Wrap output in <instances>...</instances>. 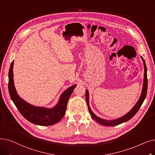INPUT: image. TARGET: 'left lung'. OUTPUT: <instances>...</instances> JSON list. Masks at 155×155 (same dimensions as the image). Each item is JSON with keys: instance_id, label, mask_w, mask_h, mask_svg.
<instances>
[{"instance_id": "left-lung-1", "label": "left lung", "mask_w": 155, "mask_h": 155, "mask_svg": "<svg viewBox=\"0 0 155 155\" xmlns=\"http://www.w3.org/2000/svg\"><path fill=\"white\" fill-rule=\"evenodd\" d=\"M141 58L143 61L144 63V80H143V89H142V92L141 96L140 97L139 100L137 101V103L135 104L134 106L133 107V109L130 110L128 113H127L126 115L124 116L121 117L120 118L114 119V120H105L104 119H102L98 116H97L92 111L90 106H89V95H88V91L86 90L85 92V98H86V101L87 104V106L88 109L89 110V112L91 114V116L92 117L97 121V123L104 125V126H115L117 125H119L120 124H122L123 123H125V122L131 119L138 111V110L140 109L141 107V105L143 104L145 98L146 96V94H147V89H148V79H147V68H146V65L145 63V61L143 59L142 56H141Z\"/></svg>"}]
</instances>
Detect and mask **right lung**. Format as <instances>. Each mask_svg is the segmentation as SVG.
Here are the masks:
<instances>
[{
  "mask_svg": "<svg viewBox=\"0 0 155 155\" xmlns=\"http://www.w3.org/2000/svg\"><path fill=\"white\" fill-rule=\"evenodd\" d=\"M13 65L14 61L9 71L8 88L12 101L23 117L30 123L39 126H51L58 123L64 115L68 101L77 85H73L64 91L61 95L58 104L53 108L36 107L24 101L16 92L13 79Z\"/></svg>",
  "mask_w": 155,
  "mask_h": 155,
  "instance_id": "add662e5",
  "label": "right lung"
}]
</instances>
